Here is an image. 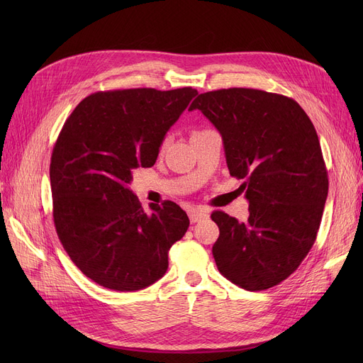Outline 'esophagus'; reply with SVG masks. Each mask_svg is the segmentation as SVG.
Returning a JSON list of instances; mask_svg holds the SVG:
<instances>
[{"mask_svg":"<svg viewBox=\"0 0 363 363\" xmlns=\"http://www.w3.org/2000/svg\"><path fill=\"white\" fill-rule=\"evenodd\" d=\"M188 216H189V220H191V223H196L201 219H206L208 216V212L203 211V208H193V211L188 212Z\"/></svg>","mask_w":363,"mask_h":363,"instance_id":"1","label":"esophagus"}]
</instances>
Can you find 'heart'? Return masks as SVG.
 <instances>
[{
	"mask_svg": "<svg viewBox=\"0 0 363 363\" xmlns=\"http://www.w3.org/2000/svg\"><path fill=\"white\" fill-rule=\"evenodd\" d=\"M166 144H167V138L163 141V145H166Z\"/></svg>",
	"mask_w": 363,
	"mask_h": 363,
	"instance_id": "obj_1",
	"label": "heart"
}]
</instances>
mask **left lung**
<instances>
[{"label":"left lung","instance_id":"left-lung-1","mask_svg":"<svg viewBox=\"0 0 363 363\" xmlns=\"http://www.w3.org/2000/svg\"><path fill=\"white\" fill-rule=\"evenodd\" d=\"M199 108L220 132L231 177L244 179L249 219L212 213L219 272L249 291L287 279L316 240L328 174L313 123L297 101L252 88L200 94Z\"/></svg>","mask_w":363,"mask_h":363}]
</instances>
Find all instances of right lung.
<instances>
[{"mask_svg":"<svg viewBox=\"0 0 363 363\" xmlns=\"http://www.w3.org/2000/svg\"><path fill=\"white\" fill-rule=\"evenodd\" d=\"M197 89L132 88L91 94L72 111L50 164L57 235L81 272L114 291H137L167 271L189 219L174 201L145 213L128 188L156 163L166 132Z\"/></svg>","mask_w":363,"mask_h":363,"instance_id":"add662e5","label":"right lung"}]
</instances>
